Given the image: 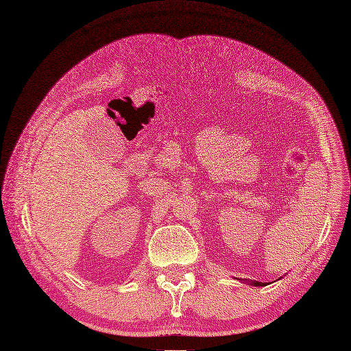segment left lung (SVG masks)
Listing matches in <instances>:
<instances>
[{
	"instance_id": "1",
	"label": "left lung",
	"mask_w": 351,
	"mask_h": 351,
	"mask_svg": "<svg viewBox=\"0 0 351 351\" xmlns=\"http://www.w3.org/2000/svg\"><path fill=\"white\" fill-rule=\"evenodd\" d=\"M281 280V278H280ZM243 281V280H241ZM246 284H250V285H254V287H263V285H267V282H259V281H250V282H247L246 281Z\"/></svg>"
}]
</instances>
